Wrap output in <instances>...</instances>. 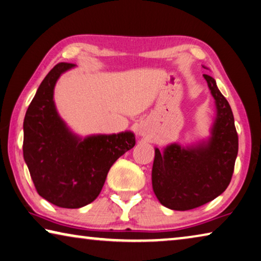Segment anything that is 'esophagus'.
I'll return each mask as SVG.
<instances>
[{"mask_svg": "<svg viewBox=\"0 0 261 261\" xmlns=\"http://www.w3.org/2000/svg\"><path fill=\"white\" fill-rule=\"evenodd\" d=\"M140 134H143V130H140Z\"/></svg>", "mask_w": 261, "mask_h": 261, "instance_id": "esophagus-1", "label": "esophagus"}]
</instances>
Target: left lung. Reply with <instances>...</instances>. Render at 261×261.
Listing matches in <instances>:
<instances>
[{
    "mask_svg": "<svg viewBox=\"0 0 261 261\" xmlns=\"http://www.w3.org/2000/svg\"><path fill=\"white\" fill-rule=\"evenodd\" d=\"M216 101L217 118L206 144L184 148L177 144L160 152L155 148L152 186L160 203L173 210H190L224 192L233 174L238 135L233 114L216 81L203 74Z\"/></svg>",
    "mask_w": 261,
    "mask_h": 261,
    "instance_id": "8db88e82",
    "label": "left lung"
}]
</instances>
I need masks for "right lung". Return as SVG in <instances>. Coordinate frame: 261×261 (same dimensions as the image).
Wrapping results in <instances>:
<instances>
[{
    "label": "right lung",
    "mask_w": 261,
    "mask_h": 261,
    "mask_svg": "<svg viewBox=\"0 0 261 261\" xmlns=\"http://www.w3.org/2000/svg\"><path fill=\"white\" fill-rule=\"evenodd\" d=\"M74 64L59 63L41 82L24 118L23 155L37 193L60 208L89 204L101 193L110 167L135 146L132 132L84 140L68 131L57 114L53 88Z\"/></svg>",
    "instance_id": "obj_1"
}]
</instances>
